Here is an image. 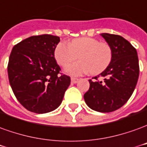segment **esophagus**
I'll list each match as a JSON object with an SVG mask.
<instances>
[{
    "mask_svg": "<svg viewBox=\"0 0 147 147\" xmlns=\"http://www.w3.org/2000/svg\"><path fill=\"white\" fill-rule=\"evenodd\" d=\"M78 78H71V82L72 83H77V82H78Z\"/></svg>",
    "mask_w": 147,
    "mask_h": 147,
    "instance_id": "obj_1",
    "label": "esophagus"
}]
</instances>
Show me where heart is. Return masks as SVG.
Masks as SVG:
<instances>
[{
	"mask_svg": "<svg viewBox=\"0 0 147 147\" xmlns=\"http://www.w3.org/2000/svg\"><path fill=\"white\" fill-rule=\"evenodd\" d=\"M78 55L81 61L65 67L69 75L80 76L88 72L94 75L100 74L112 62V51L107 42L91 37L74 38L69 43L60 42L55 47V59L62 66L74 62Z\"/></svg>",
	"mask_w": 147,
	"mask_h": 147,
	"instance_id": "obj_1",
	"label": "heart"
}]
</instances>
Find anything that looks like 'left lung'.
<instances>
[{
	"mask_svg": "<svg viewBox=\"0 0 147 147\" xmlns=\"http://www.w3.org/2000/svg\"><path fill=\"white\" fill-rule=\"evenodd\" d=\"M111 47L112 62L98 77L89 80L90 87L84 95L86 105L94 111L111 112L121 108L135 90L139 75V65L136 49L118 35L101 34Z\"/></svg>",
	"mask_w": 147,
	"mask_h": 147,
	"instance_id": "8db88e82",
	"label": "left lung"
}]
</instances>
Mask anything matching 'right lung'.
<instances>
[{"instance_id": "obj_1", "label": "right lung", "mask_w": 147, "mask_h": 147, "mask_svg": "<svg viewBox=\"0 0 147 147\" xmlns=\"http://www.w3.org/2000/svg\"><path fill=\"white\" fill-rule=\"evenodd\" d=\"M59 36H31L13 47L8 64L10 85L18 101L28 111L50 112L61 105L70 78L61 74L55 59Z\"/></svg>"}]
</instances>
